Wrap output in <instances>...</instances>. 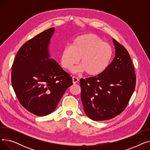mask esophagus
I'll list each match as a JSON object with an SVG mask.
<instances>
[{
  "mask_svg": "<svg viewBox=\"0 0 150 150\" xmlns=\"http://www.w3.org/2000/svg\"><path fill=\"white\" fill-rule=\"evenodd\" d=\"M78 81H79V79H78V77H76V76H73L72 77V81H73L74 84L77 83L78 82Z\"/></svg>",
  "mask_w": 150,
  "mask_h": 150,
  "instance_id": "obj_1",
  "label": "esophagus"
}]
</instances>
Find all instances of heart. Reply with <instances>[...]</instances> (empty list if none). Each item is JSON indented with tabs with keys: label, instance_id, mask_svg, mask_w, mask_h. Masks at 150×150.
<instances>
[{
	"label": "heart",
	"instance_id": "b5f03b06",
	"mask_svg": "<svg viewBox=\"0 0 150 150\" xmlns=\"http://www.w3.org/2000/svg\"><path fill=\"white\" fill-rule=\"evenodd\" d=\"M112 57V49L108 42H103L96 35L84 34L75 38L69 47L61 52L60 63L62 68L74 72H86L91 76L98 75L108 68Z\"/></svg>",
	"mask_w": 150,
	"mask_h": 150
}]
</instances>
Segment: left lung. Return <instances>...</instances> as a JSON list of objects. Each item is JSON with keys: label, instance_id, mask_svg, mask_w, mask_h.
<instances>
[{"label": "left lung", "instance_id": "left-lung-1", "mask_svg": "<svg viewBox=\"0 0 150 150\" xmlns=\"http://www.w3.org/2000/svg\"><path fill=\"white\" fill-rule=\"evenodd\" d=\"M115 57L95 76L81 78V98L85 114L96 121L109 120L127 107L134 91L136 77L128 52L114 39Z\"/></svg>", "mask_w": 150, "mask_h": 150}]
</instances>
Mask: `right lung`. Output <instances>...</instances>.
I'll list each match as a JSON object with an SVG mask.
<instances>
[{
  "label": "right lung",
  "mask_w": 150,
  "mask_h": 150,
  "mask_svg": "<svg viewBox=\"0 0 150 150\" xmlns=\"http://www.w3.org/2000/svg\"><path fill=\"white\" fill-rule=\"evenodd\" d=\"M54 28L35 36L18 52L12 66L11 83L20 103L38 116L56 109L72 78L50 58L49 46Z\"/></svg>",
  "instance_id": "right-lung-1"
}]
</instances>
